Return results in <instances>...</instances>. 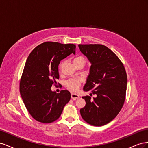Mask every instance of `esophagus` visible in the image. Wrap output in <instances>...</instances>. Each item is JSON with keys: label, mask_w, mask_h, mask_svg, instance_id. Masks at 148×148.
Here are the masks:
<instances>
[{"label": "esophagus", "mask_w": 148, "mask_h": 148, "mask_svg": "<svg viewBox=\"0 0 148 148\" xmlns=\"http://www.w3.org/2000/svg\"><path fill=\"white\" fill-rule=\"evenodd\" d=\"M71 97L73 100H76V99H78V98L79 97V96L78 95H77V94L71 93Z\"/></svg>", "instance_id": "34e87169"}]
</instances>
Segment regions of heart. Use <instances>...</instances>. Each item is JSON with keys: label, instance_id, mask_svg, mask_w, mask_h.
Wrapping results in <instances>:
<instances>
[{"label": "heart", "instance_id": "obj_1", "mask_svg": "<svg viewBox=\"0 0 148 148\" xmlns=\"http://www.w3.org/2000/svg\"><path fill=\"white\" fill-rule=\"evenodd\" d=\"M79 60H83V58L82 57H78L75 58V59L73 60V62ZM82 82V78H73V79H70L69 81H67L66 82V86L69 89H70V90L72 91H77L79 87V85L81 84V82Z\"/></svg>", "mask_w": 148, "mask_h": 148}]
</instances>
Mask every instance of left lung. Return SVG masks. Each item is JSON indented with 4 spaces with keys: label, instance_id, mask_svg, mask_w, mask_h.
Returning a JSON list of instances; mask_svg holds the SVG:
<instances>
[{
    "label": "left lung",
    "instance_id": "1",
    "mask_svg": "<svg viewBox=\"0 0 148 148\" xmlns=\"http://www.w3.org/2000/svg\"><path fill=\"white\" fill-rule=\"evenodd\" d=\"M83 54L91 64L84 91L96 97L82 98L86 105L80 109L83 120L99 127L111 122L122 109L126 95L127 76L122 62L107 47L102 44H79Z\"/></svg>",
    "mask_w": 148,
    "mask_h": 148
}]
</instances>
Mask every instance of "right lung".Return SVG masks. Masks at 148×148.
Masks as SVG:
<instances>
[{
	"label": "right lung",
	"mask_w": 148,
	"mask_h": 148,
	"mask_svg": "<svg viewBox=\"0 0 148 148\" xmlns=\"http://www.w3.org/2000/svg\"><path fill=\"white\" fill-rule=\"evenodd\" d=\"M75 48L73 44L46 42L35 47L26 61L20 92L29 113L39 122L48 123L57 120L70 100L69 91L57 93L51 88L59 78L60 61L75 54Z\"/></svg>",
	"instance_id": "1"
}]
</instances>
